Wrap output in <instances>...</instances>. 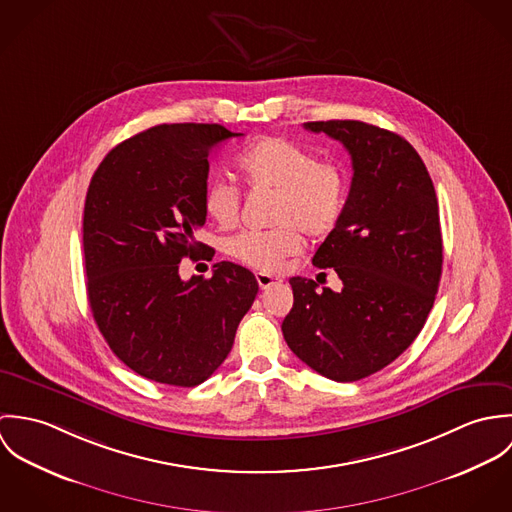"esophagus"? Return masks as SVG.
<instances>
[{"instance_id": "34e87169", "label": "esophagus", "mask_w": 512, "mask_h": 512, "mask_svg": "<svg viewBox=\"0 0 512 512\" xmlns=\"http://www.w3.org/2000/svg\"><path fill=\"white\" fill-rule=\"evenodd\" d=\"M256 282H258L260 290H268V288H272V286L282 284V280H278V278H274V276H270V274H266V272H258V274H256Z\"/></svg>"}]
</instances>
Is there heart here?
I'll list each match as a JSON object with an SVG mask.
<instances>
[{
  "label": "heart",
  "instance_id": "b5f03b06",
  "mask_svg": "<svg viewBox=\"0 0 512 512\" xmlns=\"http://www.w3.org/2000/svg\"><path fill=\"white\" fill-rule=\"evenodd\" d=\"M250 189L274 191L268 230H246L224 242V252L254 270L278 272L309 238L335 230L347 203V173L339 163L319 161L317 153L286 138H262L238 157ZM205 215L220 228H232L240 213V191L226 179H211L203 191Z\"/></svg>",
  "mask_w": 512,
  "mask_h": 512
}]
</instances>
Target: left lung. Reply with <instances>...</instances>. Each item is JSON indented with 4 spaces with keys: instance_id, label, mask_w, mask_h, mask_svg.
I'll list each match as a JSON object with an SVG mask.
<instances>
[{
    "instance_id": "1",
    "label": "left lung",
    "mask_w": 512,
    "mask_h": 512,
    "mask_svg": "<svg viewBox=\"0 0 512 512\" xmlns=\"http://www.w3.org/2000/svg\"><path fill=\"white\" fill-rule=\"evenodd\" d=\"M339 140L353 181L343 217L313 256L333 268L341 292L292 278L282 323L293 355L315 372L355 382L398 359L420 335L443 262L438 197L430 173L402 136L359 120L307 122Z\"/></svg>"
}]
</instances>
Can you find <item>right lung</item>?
Listing matches in <instances>:
<instances>
[{
  "instance_id": "add662e5",
  "label": "right lung",
  "mask_w": 512,
  "mask_h": 512,
  "mask_svg": "<svg viewBox=\"0 0 512 512\" xmlns=\"http://www.w3.org/2000/svg\"><path fill=\"white\" fill-rule=\"evenodd\" d=\"M238 136L219 124H161L114 147L88 185V303L112 353L147 380H207L256 299L254 274L232 262L215 264L209 280L179 276L183 258L211 250L195 240L211 147Z\"/></svg>"
}]
</instances>
